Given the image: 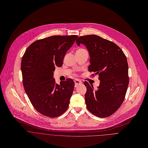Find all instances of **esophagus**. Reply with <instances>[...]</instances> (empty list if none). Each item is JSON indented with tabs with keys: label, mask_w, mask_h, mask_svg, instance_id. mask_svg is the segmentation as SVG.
Instances as JSON below:
<instances>
[{
	"label": "esophagus",
	"mask_w": 148,
	"mask_h": 148,
	"mask_svg": "<svg viewBox=\"0 0 148 148\" xmlns=\"http://www.w3.org/2000/svg\"><path fill=\"white\" fill-rule=\"evenodd\" d=\"M74 83H75V87H77V86H78L79 85L81 84L82 83V82H81V81L78 80V79H75V80L74 81Z\"/></svg>",
	"instance_id": "esophagus-1"
}]
</instances>
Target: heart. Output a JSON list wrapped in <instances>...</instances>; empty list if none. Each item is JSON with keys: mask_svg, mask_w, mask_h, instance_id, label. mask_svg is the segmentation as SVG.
<instances>
[{"mask_svg": "<svg viewBox=\"0 0 148 148\" xmlns=\"http://www.w3.org/2000/svg\"><path fill=\"white\" fill-rule=\"evenodd\" d=\"M84 49H79V50H78L77 51H82V50H84Z\"/></svg>", "mask_w": 148, "mask_h": 148, "instance_id": "b5f03b06", "label": "heart"}]
</instances>
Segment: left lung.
<instances>
[{
    "instance_id": "8db88e82",
    "label": "left lung",
    "mask_w": 148,
    "mask_h": 148,
    "mask_svg": "<svg viewBox=\"0 0 148 148\" xmlns=\"http://www.w3.org/2000/svg\"><path fill=\"white\" fill-rule=\"evenodd\" d=\"M78 46L84 45L90 57L88 71L98 74L97 90L87 81L85 101L88 110L99 117L110 116L122 104L129 84L128 65L125 55L114 42L95 35L77 38Z\"/></svg>"
}]
</instances>
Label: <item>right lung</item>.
<instances>
[{"mask_svg": "<svg viewBox=\"0 0 148 148\" xmlns=\"http://www.w3.org/2000/svg\"><path fill=\"white\" fill-rule=\"evenodd\" d=\"M77 35L53 36L31 44L21 63L24 90L34 108L41 114L56 117L68 108L74 82L68 78L56 83L53 71L62 66L66 53Z\"/></svg>", "mask_w": 148, "mask_h": 148, "instance_id": "right-lung-1", "label": "right lung"}]
</instances>
